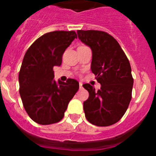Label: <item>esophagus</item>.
<instances>
[{
  "label": "esophagus",
  "instance_id": "1",
  "mask_svg": "<svg viewBox=\"0 0 156 156\" xmlns=\"http://www.w3.org/2000/svg\"><path fill=\"white\" fill-rule=\"evenodd\" d=\"M79 85H80V90H81V89H83V83H82L80 82Z\"/></svg>",
  "mask_w": 156,
  "mask_h": 156
}]
</instances>
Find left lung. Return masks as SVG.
<instances>
[{"label": "left lung", "instance_id": "obj_1", "mask_svg": "<svg viewBox=\"0 0 156 156\" xmlns=\"http://www.w3.org/2000/svg\"><path fill=\"white\" fill-rule=\"evenodd\" d=\"M78 38L92 51L90 69L100 90L89 83L83 102L85 117L90 123L108 126L117 122L126 112L131 100L133 79L131 67L120 45L113 37L98 30H77Z\"/></svg>", "mask_w": 156, "mask_h": 156}]
</instances>
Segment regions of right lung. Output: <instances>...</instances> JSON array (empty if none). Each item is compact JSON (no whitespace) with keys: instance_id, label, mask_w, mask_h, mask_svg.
Instances as JSON below:
<instances>
[{"instance_id":"1","label":"right lung","mask_w":156,"mask_h":156,"mask_svg":"<svg viewBox=\"0 0 156 156\" xmlns=\"http://www.w3.org/2000/svg\"><path fill=\"white\" fill-rule=\"evenodd\" d=\"M77 36L75 31H54L36 40L25 54L19 74V94L25 110L34 122L48 125L64 116L79 83L54 80L55 66H60L62 55Z\"/></svg>"}]
</instances>
